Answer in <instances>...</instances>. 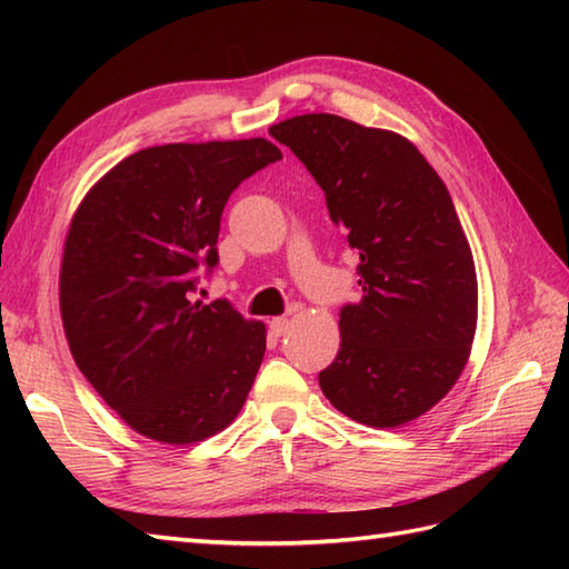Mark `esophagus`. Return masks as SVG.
Segmentation results:
<instances>
[{"mask_svg": "<svg viewBox=\"0 0 569 569\" xmlns=\"http://www.w3.org/2000/svg\"><path fill=\"white\" fill-rule=\"evenodd\" d=\"M288 318H273L271 322H269V328H271V332L276 335V337H281V335H286V330H288Z\"/></svg>", "mask_w": 569, "mask_h": 569, "instance_id": "1", "label": "esophagus"}]
</instances>
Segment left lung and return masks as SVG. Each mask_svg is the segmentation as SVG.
<instances>
[{
  "mask_svg": "<svg viewBox=\"0 0 569 569\" xmlns=\"http://www.w3.org/2000/svg\"><path fill=\"white\" fill-rule=\"evenodd\" d=\"M269 134L316 178L359 251L361 300L340 310V352L320 389L357 422L403 426L452 389L475 340L477 271L450 192L393 131L303 114Z\"/></svg>",
  "mask_w": 569,
  "mask_h": 569,
  "instance_id": "8db88e82",
  "label": "left lung"
}]
</instances>
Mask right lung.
<instances>
[{"instance_id":"1","label":"right lung","mask_w":569,"mask_h":569,"mask_svg":"<svg viewBox=\"0 0 569 569\" xmlns=\"http://www.w3.org/2000/svg\"><path fill=\"white\" fill-rule=\"evenodd\" d=\"M281 161L271 141L166 143L131 153L82 200L60 266V316L72 359L137 432L188 445L244 406L266 330L229 300L192 303L220 263L229 196Z\"/></svg>"}]
</instances>
